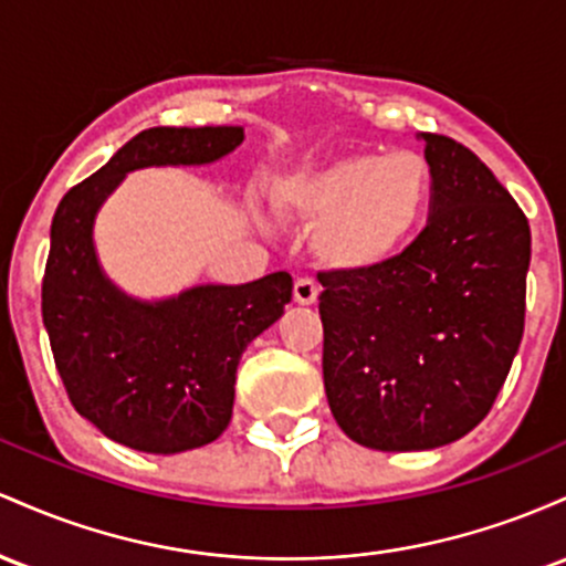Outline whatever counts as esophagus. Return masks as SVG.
Masks as SVG:
<instances>
[{
    "instance_id": "1",
    "label": "esophagus",
    "mask_w": 566,
    "mask_h": 566,
    "mask_svg": "<svg viewBox=\"0 0 566 566\" xmlns=\"http://www.w3.org/2000/svg\"><path fill=\"white\" fill-rule=\"evenodd\" d=\"M317 294H321V289H317V283L313 281V277H300V281L294 283V302L296 304H315Z\"/></svg>"
}]
</instances>
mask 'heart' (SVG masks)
Listing matches in <instances>:
<instances>
[{
  "instance_id": "heart-1",
  "label": "heart",
  "mask_w": 566,
  "mask_h": 566,
  "mask_svg": "<svg viewBox=\"0 0 566 566\" xmlns=\"http://www.w3.org/2000/svg\"><path fill=\"white\" fill-rule=\"evenodd\" d=\"M433 174L417 151H347L277 174L266 187L272 213L315 227L313 253L336 272H371L420 232Z\"/></svg>"
}]
</instances>
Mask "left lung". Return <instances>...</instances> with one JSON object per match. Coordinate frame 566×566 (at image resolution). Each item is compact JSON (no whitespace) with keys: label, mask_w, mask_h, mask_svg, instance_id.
I'll return each mask as SVG.
<instances>
[{"label":"left lung","mask_w":566,"mask_h":566,"mask_svg":"<svg viewBox=\"0 0 566 566\" xmlns=\"http://www.w3.org/2000/svg\"><path fill=\"white\" fill-rule=\"evenodd\" d=\"M430 221L371 272L321 275L323 385L336 424L379 452L447 447L479 424L524 334L532 234L471 149L417 133Z\"/></svg>","instance_id":"8db88e82"}]
</instances>
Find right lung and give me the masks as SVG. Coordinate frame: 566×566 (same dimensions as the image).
Here are the masks:
<instances>
[{
	"label": "right lung",
	"instance_id": "obj_1",
	"mask_svg": "<svg viewBox=\"0 0 566 566\" xmlns=\"http://www.w3.org/2000/svg\"><path fill=\"white\" fill-rule=\"evenodd\" d=\"M240 144V125L142 130L69 189L53 216L42 321L55 366L74 409L136 452L179 454L224 433L240 355L283 315L294 283L270 272L142 300L106 275L95 219L133 170L211 165Z\"/></svg>",
	"mask_w": 566,
	"mask_h": 566
}]
</instances>
